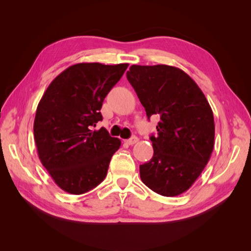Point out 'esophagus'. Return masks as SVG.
Instances as JSON below:
<instances>
[{
	"label": "esophagus",
	"instance_id": "1",
	"mask_svg": "<svg viewBox=\"0 0 251 251\" xmlns=\"http://www.w3.org/2000/svg\"><path fill=\"white\" fill-rule=\"evenodd\" d=\"M136 142H138V138L136 137V136H133L132 138H130V139L126 140V143H127L128 146H133V144H135Z\"/></svg>",
	"mask_w": 251,
	"mask_h": 251
}]
</instances>
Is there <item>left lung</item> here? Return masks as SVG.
<instances>
[{"instance_id": "1", "label": "left lung", "mask_w": 251, "mask_h": 251, "mask_svg": "<svg viewBox=\"0 0 251 251\" xmlns=\"http://www.w3.org/2000/svg\"><path fill=\"white\" fill-rule=\"evenodd\" d=\"M126 78L148 118L160 117L157 136H151L154 155L139 166L140 178L161 196L183 194L198 179L214 150V114L206 97L191 76L173 66L133 65Z\"/></svg>"}]
</instances>
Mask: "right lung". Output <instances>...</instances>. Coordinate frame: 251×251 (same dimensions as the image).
<instances>
[{
	"mask_svg": "<svg viewBox=\"0 0 251 251\" xmlns=\"http://www.w3.org/2000/svg\"><path fill=\"white\" fill-rule=\"evenodd\" d=\"M128 64L79 63L52 80L36 109L33 124L39 158L66 193L81 195L107 176L113 154L121 141L104 127V97L123 76Z\"/></svg>",
	"mask_w": 251,
	"mask_h": 251,
	"instance_id": "add662e5",
	"label": "right lung"
}]
</instances>
